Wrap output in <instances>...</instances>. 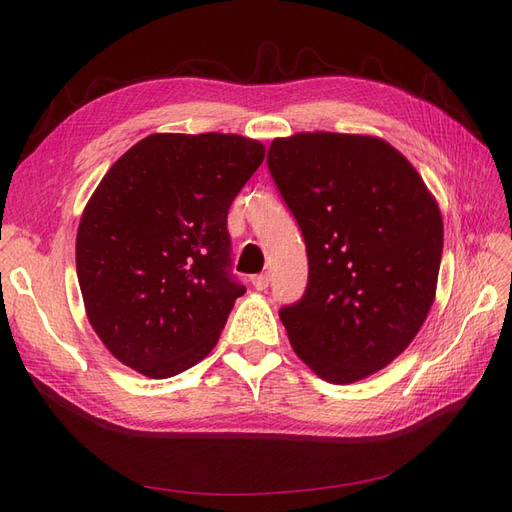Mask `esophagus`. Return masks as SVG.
Segmentation results:
<instances>
[{
  "label": "esophagus",
  "mask_w": 512,
  "mask_h": 512,
  "mask_svg": "<svg viewBox=\"0 0 512 512\" xmlns=\"http://www.w3.org/2000/svg\"><path fill=\"white\" fill-rule=\"evenodd\" d=\"M269 282H271V275L269 273H260V275L252 277V284H254L256 290H267Z\"/></svg>",
  "instance_id": "34e87169"
}]
</instances>
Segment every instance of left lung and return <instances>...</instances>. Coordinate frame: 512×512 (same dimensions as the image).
Here are the masks:
<instances>
[{"label":"left lung","mask_w":512,"mask_h":512,"mask_svg":"<svg viewBox=\"0 0 512 512\" xmlns=\"http://www.w3.org/2000/svg\"><path fill=\"white\" fill-rule=\"evenodd\" d=\"M267 164L309 260L301 301L280 309L292 350L333 384L376 374L410 346L436 299V198L378 136L275 138Z\"/></svg>","instance_id":"8db88e82"}]
</instances>
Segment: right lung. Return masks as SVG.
I'll return each instance as SVG.
<instances>
[{"mask_svg":"<svg viewBox=\"0 0 512 512\" xmlns=\"http://www.w3.org/2000/svg\"><path fill=\"white\" fill-rule=\"evenodd\" d=\"M265 145L239 134H151L108 168L76 232L85 312L117 361L170 378L215 348L245 286L228 209Z\"/></svg>","mask_w":512,"mask_h":512,"instance_id":"1","label":"right lung"}]
</instances>
